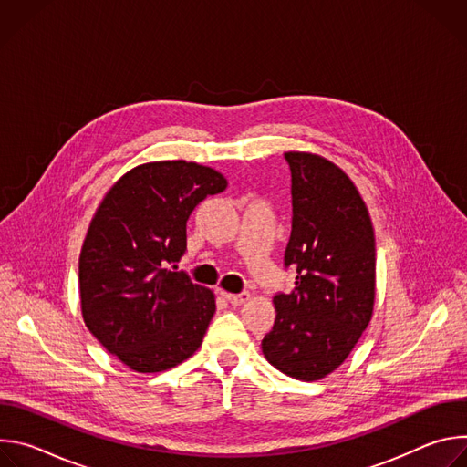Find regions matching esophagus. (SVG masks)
Masks as SVG:
<instances>
[{
	"instance_id": "obj_1",
	"label": "esophagus",
	"mask_w": 467,
	"mask_h": 467,
	"mask_svg": "<svg viewBox=\"0 0 467 467\" xmlns=\"http://www.w3.org/2000/svg\"><path fill=\"white\" fill-rule=\"evenodd\" d=\"M223 297L231 303V305H234V306H238V305H244V303H247L249 301V292H240V294H225L223 292Z\"/></svg>"
}]
</instances>
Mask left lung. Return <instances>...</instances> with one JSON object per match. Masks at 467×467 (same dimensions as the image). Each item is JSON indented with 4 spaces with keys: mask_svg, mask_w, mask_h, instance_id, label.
<instances>
[{
    "mask_svg": "<svg viewBox=\"0 0 467 467\" xmlns=\"http://www.w3.org/2000/svg\"><path fill=\"white\" fill-rule=\"evenodd\" d=\"M292 173V233L285 265L296 288L277 294L274 328L262 340L272 366L319 380L353 351L375 299V236L353 181L312 153H285Z\"/></svg>",
    "mask_w": 467,
    "mask_h": 467,
    "instance_id": "obj_1",
    "label": "left lung"
}]
</instances>
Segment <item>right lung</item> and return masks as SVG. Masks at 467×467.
<instances>
[{
	"instance_id": "obj_1",
	"label": "right lung",
	"mask_w": 467,
	"mask_h": 467,
	"mask_svg": "<svg viewBox=\"0 0 467 467\" xmlns=\"http://www.w3.org/2000/svg\"><path fill=\"white\" fill-rule=\"evenodd\" d=\"M222 173L186 161L127 171L103 197L79 256L83 319L98 342L139 373L170 369L202 346L214 294L168 268L186 251V222Z\"/></svg>"
}]
</instances>
